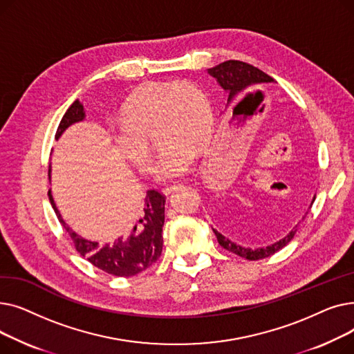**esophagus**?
Returning a JSON list of instances; mask_svg holds the SVG:
<instances>
[{
    "instance_id": "esophagus-1",
    "label": "esophagus",
    "mask_w": 354,
    "mask_h": 354,
    "mask_svg": "<svg viewBox=\"0 0 354 354\" xmlns=\"http://www.w3.org/2000/svg\"><path fill=\"white\" fill-rule=\"evenodd\" d=\"M178 188H180V185H176V183H175V185H171V187H166V188H163V189H162V192L167 196V195H171L174 191H176Z\"/></svg>"
}]
</instances>
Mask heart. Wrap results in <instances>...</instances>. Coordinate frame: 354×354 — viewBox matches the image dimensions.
I'll return each mask as SVG.
<instances>
[{
	"label": "heart",
	"mask_w": 354,
	"mask_h": 354,
	"mask_svg": "<svg viewBox=\"0 0 354 354\" xmlns=\"http://www.w3.org/2000/svg\"><path fill=\"white\" fill-rule=\"evenodd\" d=\"M212 132L214 109L198 84L152 83L123 104L113 140L123 158L145 174L152 167L151 138L155 136L162 146L155 174L167 182L192 171L195 151L209 143Z\"/></svg>",
	"instance_id": "1"
}]
</instances>
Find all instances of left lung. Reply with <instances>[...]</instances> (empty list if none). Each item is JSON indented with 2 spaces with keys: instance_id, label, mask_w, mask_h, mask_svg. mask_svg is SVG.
I'll return each mask as SVG.
<instances>
[{
  "instance_id": "left-lung-1",
  "label": "left lung",
  "mask_w": 354,
  "mask_h": 354,
  "mask_svg": "<svg viewBox=\"0 0 354 354\" xmlns=\"http://www.w3.org/2000/svg\"><path fill=\"white\" fill-rule=\"evenodd\" d=\"M208 71L216 79V82L221 84V87L230 93L228 103H231V100L236 95H239L241 91H244L245 88H250L251 86H257L259 83H272L274 82V79L270 77L268 74H266L264 71H261L259 68H257V67H254L248 63L238 62V60L224 62V63H221V64L209 68ZM314 199H315V195L311 201V205H313ZM311 205H310V208H311ZM280 211H283V207H278V214H280ZM306 214H308V212H306ZM306 216H303V219ZM299 224H300V222H299ZM299 224L295 225V228L287 236H284L283 239L278 241V243H275L272 245H268V247H264V248L241 247V245H236L235 243H232L231 239L225 238L222 234H219L216 230L212 228V231L215 232L218 243L222 248H225L227 251H230L232 254H236V255L243 257V258L251 259V261H255V259L267 258V257L275 254L277 251H280L281 248H284L292 239V236L295 235L297 228H299Z\"/></svg>"
}]
</instances>
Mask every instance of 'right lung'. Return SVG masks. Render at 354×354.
I'll return each mask as SVG.
<instances>
[{"mask_svg":"<svg viewBox=\"0 0 354 354\" xmlns=\"http://www.w3.org/2000/svg\"><path fill=\"white\" fill-rule=\"evenodd\" d=\"M83 119V106L79 100H76L64 113L57 127V132H55V139H59L70 124ZM48 199L62 225L73 239V244L76 247L77 252L87 258L88 263H91L96 268L107 274L116 277H133L153 266L162 254V228L165 224L166 198L156 189L147 191L145 205L142 207L138 219L132 222L126 236L118 238L115 243L106 244L104 247H99L97 243H91V241H87L71 231V228L66 225V222L59 214L50 191Z\"/></svg>","mask_w":354,"mask_h":354,"instance_id":"1","label":"right lung"}]
</instances>
